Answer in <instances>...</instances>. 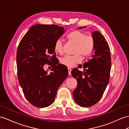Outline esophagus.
<instances>
[{
    "instance_id": "esophagus-1",
    "label": "esophagus",
    "mask_w": 129,
    "mask_h": 129,
    "mask_svg": "<svg viewBox=\"0 0 129 129\" xmlns=\"http://www.w3.org/2000/svg\"><path fill=\"white\" fill-rule=\"evenodd\" d=\"M71 71H72L71 68H68V74H69V75H71Z\"/></svg>"
}]
</instances>
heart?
<instances>
[{
	"instance_id": "b5f03b06",
	"label": "heart",
	"mask_w": 129,
	"mask_h": 129,
	"mask_svg": "<svg viewBox=\"0 0 129 129\" xmlns=\"http://www.w3.org/2000/svg\"><path fill=\"white\" fill-rule=\"evenodd\" d=\"M67 39L75 45L73 55L64 56L59 59L61 64L68 67H73L82 60L84 58L89 57L92 54L95 48V40L90 35H86L85 33L79 30H74L69 33ZM54 50L59 54L63 53V42L61 39L56 41Z\"/></svg>"
}]
</instances>
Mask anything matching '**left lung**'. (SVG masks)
<instances>
[{"label":"left lung","instance_id":"obj_1","mask_svg":"<svg viewBox=\"0 0 129 129\" xmlns=\"http://www.w3.org/2000/svg\"><path fill=\"white\" fill-rule=\"evenodd\" d=\"M92 36L95 40V52L91 58L84 64L83 72L76 68L71 72L78 83L73 92V98L83 107H89L100 101L108 84L111 69V52L107 42L99 31L93 32ZM81 67V65L78 67Z\"/></svg>","mask_w":129,"mask_h":129}]
</instances>
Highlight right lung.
Instances as JSON below:
<instances>
[{
  "label": "right lung",
  "instance_id": "right-lung-1",
  "mask_svg": "<svg viewBox=\"0 0 129 129\" xmlns=\"http://www.w3.org/2000/svg\"><path fill=\"white\" fill-rule=\"evenodd\" d=\"M64 33L63 27L37 24L30 27L18 45V81L27 100L37 107H46L54 102L58 87L68 75L67 68L56 61L51 62L56 59V41ZM46 63L53 67L50 75L43 70Z\"/></svg>",
  "mask_w": 129,
  "mask_h": 129
}]
</instances>
